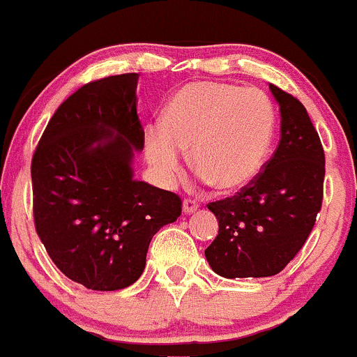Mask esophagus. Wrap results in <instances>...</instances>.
Listing matches in <instances>:
<instances>
[{"label": "esophagus", "mask_w": 357, "mask_h": 357, "mask_svg": "<svg viewBox=\"0 0 357 357\" xmlns=\"http://www.w3.org/2000/svg\"><path fill=\"white\" fill-rule=\"evenodd\" d=\"M197 208H199V203H197V201H194V199H183L182 209H183V213H185V215H190V213L197 211Z\"/></svg>", "instance_id": "1"}]
</instances>
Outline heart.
<instances>
[{"label":"heart","instance_id":"obj_1","mask_svg":"<svg viewBox=\"0 0 357 357\" xmlns=\"http://www.w3.org/2000/svg\"><path fill=\"white\" fill-rule=\"evenodd\" d=\"M163 125L146 128L144 149L163 183H172L190 149L197 172L220 190L249 185L263 170L277 127L270 98L225 82H190L174 94Z\"/></svg>","mask_w":357,"mask_h":357}]
</instances>
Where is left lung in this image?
Masks as SVG:
<instances>
[{"label":"left lung","mask_w":357,"mask_h":357,"mask_svg":"<svg viewBox=\"0 0 357 357\" xmlns=\"http://www.w3.org/2000/svg\"><path fill=\"white\" fill-rule=\"evenodd\" d=\"M280 106V142L264 170L232 197L209 203L218 235L204 255L225 278L271 277L301 251L321 209L325 153L299 99L270 84Z\"/></svg>","instance_id":"1"}]
</instances>
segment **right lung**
Segmentation results:
<instances>
[{
	"label": "right lung",
	"mask_w": 357,
	"mask_h": 357,
	"mask_svg": "<svg viewBox=\"0 0 357 357\" xmlns=\"http://www.w3.org/2000/svg\"><path fill=\"white\" fill-rule=\"evenodd\" d=\"M137 80L123 73L75 91L32 156L36 232L61 273L91 290L134 284L153 235L182 213L177 194L134 178L144 148Z\"/></svg>",
	"instance_id": "add662e5"
}]
</instances>
